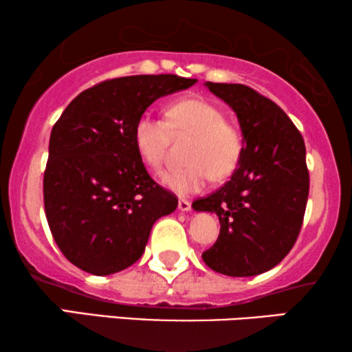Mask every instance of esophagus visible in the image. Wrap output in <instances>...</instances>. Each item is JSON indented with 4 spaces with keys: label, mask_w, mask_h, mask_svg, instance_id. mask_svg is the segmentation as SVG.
<instances>
[{
    "label": "esophagus",
    "mask_w": 352,
    "mask_h": 352,
    "mask_svg": "<svg viewBox=\"0 0 352 352\" xmlns=\"http://www.w3.org/2000/svg\"><path fill=\"white\" fill-rule=\"evenodd\" d=\"M177 208H179V211H190L192 210L190 201L181 199L179 201H177Z\"/></svg>",
    "instance_id": "esophagus-1"
}]
</instances>
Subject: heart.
<instances>
[{"instance_id":"b5f03b06","label":"heart","mask_w":352,"mask_h":352,"mask_svg":"<svg viewBox=\"0 0 352 352\" xmlns=\"http://www.w3.org/2000/svg\"><path fill=\"white\" fill-rule=\"evenodd\" d=\"M165 115L166 122L142 115L133 129L139 157L152 170L162 166L171 134L190 138L187 165L163 171V187L184 197L204 190L210 177L219 181L232 175L242 157L243 138L234 123L224 120L219 105L204 98H184L168 105Z\"/></svg>"}]
</instances>
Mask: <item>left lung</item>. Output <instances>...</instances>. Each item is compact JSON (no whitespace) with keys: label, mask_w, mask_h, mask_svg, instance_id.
Here are the masks:
<instances>
[{"label":"left lung","mask_w":352,"mask_h":352,"mask_svg":"<svg viewBox=\"0 0 352 352\" xmlns=\"http://www.w3.org/2000/svg\"><path fill=\"white\" fill-rule=\"evenodd\" d=\"M205 86L237 115L243 151L230 181L192 204L221 224L201 258L224 276H258L277 266L300 234L309 194L305 141L277 104L248 86Z\"/></svg>","instance_id":"obj_1"}]
</instances>
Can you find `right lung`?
<instances>
[{"label":"right lung","mask_w":352,"mask_h":352,"mask_svg":"<svg viewBox=\"0 0 352 352\" xmlns=\"http://www.w3.org/2000/svg\"><path fill=\"white\" fill-rule=\"evenodd\" d=\"M177 75H134L83 91L51 131L45 211L57 247L76 267L110 276L138 261L152 226L177 199L148 176L133 129L163 96L195 85Z\"/></svg>","instance_id":"right-lung-1"}]
</instances>
